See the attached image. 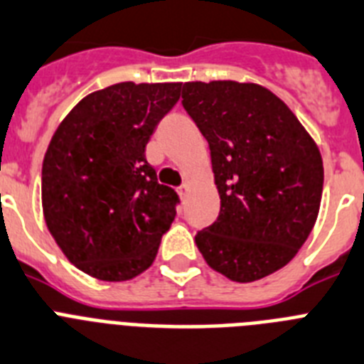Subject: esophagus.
<instances>
[{
    "label": "esophagus",
    "instance_id": "obj_1",
    "mask_svg": "<svg viewBox=\"0 0 364 364\" xmlns=\"http://www.w3.org/2000/svg\"><path fill=\"white\" fill-rule=\"evenodd\" d=\"M178 194L181 196V198H186V194H188V185H186V183H183V185L179 186Z\"/></svg>",
    "mask_w": 364,
    "mask_h": 364
}]
</instances>
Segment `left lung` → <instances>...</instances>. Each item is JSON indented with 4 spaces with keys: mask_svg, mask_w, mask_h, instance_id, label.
<instances>
[{
    "mask_svg": "<svg viewBox=\"0 0 364 364\" xmlns=\"http://www.w3.org/2000/svg\"><path fill=\"white\" fill-rule=\"evenodd\" d=\"M181 97L207 139L221 200L196 245L230 280H260L291 260L314 229L321 151L291 109L258 84L186 82Z\"/></svg>",
    "mask_w": 364,
    "mask_h": 364,
    "instance_id": "left-lung-1",
    "label": "left lung"
}]
</instances>
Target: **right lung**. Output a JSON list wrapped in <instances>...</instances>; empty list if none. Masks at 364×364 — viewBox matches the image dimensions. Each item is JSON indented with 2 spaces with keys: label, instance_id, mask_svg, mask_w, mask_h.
Wrapping results in <instances>:
<instances>
[{
  "label": "right lung",
  "instance_id": "right-lung-1",
  "mask_svg": "<svg viewBox=\"0 0 364 364\" xmlns=\"http://www.w3.org/2000/svg\"><path fill=\"white\" fill-rule=\"evenodd\" d=\"M179 91V82L95 91L50 139L42 166L47 229L71 264L99 280L146 271L176 218L179 196L157 183L144 150Z\"/></svg>",
  "mask_w": 364,
  "mask_h": 364
}]
</instances>
